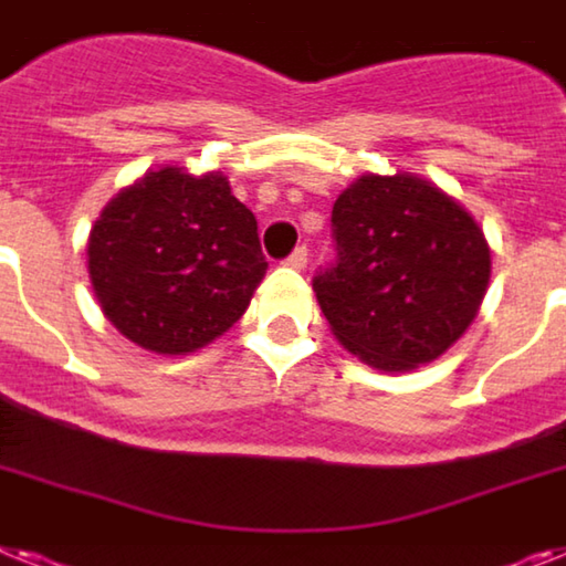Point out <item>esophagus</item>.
I'll return each mask as SVG.
<instances>
[{
    "mask_svg": "<svg viewBox=\"0 0 566 566\" xmlns=\"http://www.w3.org/2000/svg\"><path fill=\"white\" fill-rule=\"evenodd\" d=\"M305 264H307V247H305V244H298L296 250H293V253L287 255V268L305 270Z\"/></svg>",
    "mask_w": 566,
    "mask_h": 566,
    "instance_id": "obj_1",
    "label": "esophagus"
}]
</instances>
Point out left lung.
Masks as SVG:
<instances>
[{
	"label": "left lung",
	"instance_id": "obj_1",
	"mask_svg": "<svg viewBox=\"0 0 566 566\" xmlns=\"http://www.w3.org/2000/svg\"><path fill=\"white\" fill-rule=\"evenodd\" d=\"M336 259L313 291L336 339L379 371L431 363L472 325L489 284L483 230L417 175H363L331 212Z\"/></svg>",
	"mask_w": 566,
	"mask_h": 566
}]
</instances>
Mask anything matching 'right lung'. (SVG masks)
Here are the masks:
<instances>
[{
    "instance_id": "1",
    "label": "right lung",
    "mask_w": 566,
    "mask_h": 566,
    "mask_svg": "<svg viewBox=\"0 0 566 566\" xmlns=\"http://www.w3.org/2000/svg\"><path fill=\"white\" fill-rule=\"evenodd\" d=\"M264 270L255 216L221 172H146L114 195L88 239L99 307L155 354H189L224 334Z\"/></svg>"
}]
</instances>
